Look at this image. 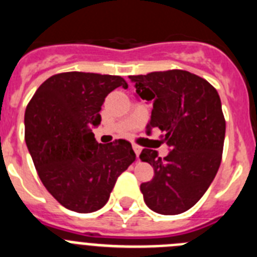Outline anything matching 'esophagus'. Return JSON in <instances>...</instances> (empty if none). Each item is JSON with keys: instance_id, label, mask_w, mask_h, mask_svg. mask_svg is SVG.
I'll list each match as a JSON object with an SVG mask.
<instances>
[{"instance_id": "obj_1", "label": "esophagus", "mask_w": 257, "mask_h": 257, "mask_svg": "<svg viewBox=\"0 0 257 257\" xmlns=\"http://www.w3.org/2000/svg\"><path fill=\"white\" fill-rule=\"evenodd\" d=\"M133 149H134V152H135V153H136V156L139 157L140 153H142V147H139V145L134 144V145H133Z\"/></svg>"}]
</instances>
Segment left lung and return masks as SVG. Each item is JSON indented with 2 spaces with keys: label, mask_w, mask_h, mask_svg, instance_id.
<instances>
[{
  "label": "left lung",
  "mask_w": 257,
  "mask_h": 257,
  "mask_svg": "<svg viewBox=\"0 0 257 257\" xmlns=\"http://www.w3.org/2000/svg\"><path fill=\"white\" fill-rule=\"evenodd\" d=\"M135 96L153 105L147 134L165 133L170 153L161 158L151 148L140 160L153 166L154 176L140 190L152 211L178 215L196 205L216 176L225 139V119L217 91L187 70L130 76Z\"/></svg>",
  "instance_id": "left-lung-1"
}]
</instances>
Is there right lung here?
<instances>
[{"label": "right lung", "mask_w": 257, "mask_h": 257, "mask_svg": "<svg viewBox=\"0 0 257 257\" xmlns=\"http://www.w3.org/2000/svg\"><path fill=\"white\" fill-rule=\"evenodd\" d=\"M127 83L122 77L68 72L38 87L24 115L26 143L41 181L61 206L79 213L100 210L118 176L135 161L127 140L99 144L106 95Z\"/></svg>", "instance_id": "right-lung-1"}]
</instances>
